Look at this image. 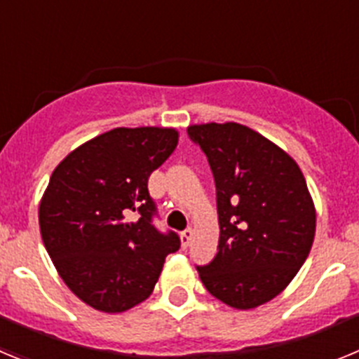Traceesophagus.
<instances>
[{"instance_id": "esophagus-1", "label": "esophagus", "mask_w": 359, "mask_h": 359, "mask_svg": "<svg viewBox=\"0 0 359 359\" xmlns=\"http://www.w3.org/2000/svg\"><path fill=\"white\" fill-rule=\"evenodd\" d=\"M192 237H194V230L192 228H187V230L182 231V244L183 248H187L190 244V241H192Z\"/></svg>"}]
</instances>
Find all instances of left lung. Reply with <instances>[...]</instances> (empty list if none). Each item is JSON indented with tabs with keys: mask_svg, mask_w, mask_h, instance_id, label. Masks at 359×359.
<instances>
[{
	"mask_svg": "<svg viewBox=\"0 0 359 359\" xmlns=\"http://www.w3.org/2000/svg\"><path fill=\"white\" fill-rule=\"evenodd\" d=\"M215 182L217 253L196 266L208 293L236 309L269 302L293 280L315 239V205L293 158L241 123L187 129Z\"/></svg>",
	"mask_w": 359,
	"mask_h": 359,
	"instance_id": "left-lung-1",
	"label": "left lung"
}]
</instances>
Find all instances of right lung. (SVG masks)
Wrapping results in <instances>:
<instances>
[{"label":"right lung","mask_w":359,"mask_h":359,"mask_svg":"<svg viewBox=\"0 0 359 359\" xmlns=\"http://www.w3.org/2000/svg\"><path fill=\"white\" fill-rule=\"evenodd\" d=\"M176 145L174 129L116 128L53 170L41 199V236L66 286L88 306L122 313L144 302L165 257L180 250L176 231L154 226L158 208L147 189Z\"/></svg>","instance_id":"1"}]
</instances>
